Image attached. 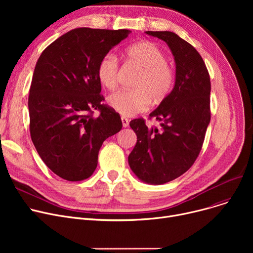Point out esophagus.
I'll list each match as a JSON object with an SVG mask.
<instances>
[{
    "mask_svg": "<svg viewBox=\"0 0 253 253\" xmlns=\"http://www.w3.org/2000/svg\"><path fill=\"white\" fill-rule=\"evenodd\" d=\"M122 124H123V127H128L129 126V121H128V119L127 118H125V117H122Z\"/></svg>",
    "mask_w": 253,
    "mask_h": 253,
    "instance_id": "34e87169",
    "label": "esophagus"
}]
</instances>
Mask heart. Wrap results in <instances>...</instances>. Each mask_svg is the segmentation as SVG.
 I'll use <instances>...</instances> for the list:
<instances>
[{
  "label": "heart",
  "mask_w": 253,
  "mask_h": 253,
  "mask_svg": "<svg viewBox=\"0 0 253 253\" xmlns=\"http://www.w3.org/2000/svg\"><path fill=\"white\" fill-rule=\"evenodd\" d=\"M125 54L128 60L140 70L134 80L135 90L118 91L109 97V104L124 117L143 113L154 104L164 101L173 89L174 70L167 63L166 53L151 41H139L130 45ZM120 74L118 58L109 53L98 62L96 75L99 83L106 89L114 90Z\"/></svg>",
  "instance_id": "b5f03b06"
}]
</instances>
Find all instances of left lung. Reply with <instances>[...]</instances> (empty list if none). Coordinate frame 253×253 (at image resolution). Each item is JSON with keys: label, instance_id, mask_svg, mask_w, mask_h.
Instances as JSON below:
<instances>
[{"label": "left lung", "instance_id": "obj_1", "mask_svg": "<svg viewBox=\"0 0 253 253\" xmlns=\"http://www.w3.org/2000/svg\"><path fill=\"white\" fill-rule=\"evenodd\" d=\"M167 43L176 64L169 96L150 114L161 127L142 118L130 122L137 136L128 157L131 170L142 181L163 184L188 171L201 152L210 122V77L199 52L172 32H147Z\"/></svg>", "mask_w": 253, "mask_h": 253}]
</instances>
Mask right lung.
Returning <instances> with one entry per match:
<instances>
[{"instance_id": "add662e5", "label": "right lung", "mask_w": 253, "mask_h": 253, "mask_svg": "<svg viewBox=\"0 0 253 253\" xmlns=\"http://www.w3.org/2000/svg\"><path fill=\"white\" fill-rule=\"evenodd\" d=\"M130 33L78 28L51 43L37 61L29 95L31 137L47 167L65 180L91 176L102 142L122 129L120 115L102 103L96 70Z\"/></svg>"}]
</instances>
